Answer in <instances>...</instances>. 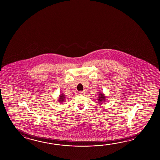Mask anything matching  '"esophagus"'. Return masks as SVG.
I'll return each mask as SVG.
<instances>
[{
    "label": "esophagus",
    "mask_w": 160,
    "mask_h": 160,
    "mask_svg": "<svg viewBox=\"0 0 160 160\" xmlns=\"http://www.w3.org/2000/svg\"><path fill=\"white\" fill-rule=\"evenodd\" d=\"M85 94V92L84 91H80L79 92V95H83Z\"/></svg>",
    "instance_id": "obj_1"
}]
</instances>
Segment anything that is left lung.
I'll use <instances>...</instances> for the list:
<instances>
[{
	"mask_svg": "<svg viewBox=\"0 0 160 160\" xmlns=\"http://www.w3.org/2000/svg\"><path fill=\"white\" fill-rule=\"evenodd\" d=\"M99 92V93L98 94V99L97 100L98 102V103H103L104 102L106 101V96L102 92Z\"/></svg>",
	"mask_w": 160,
	"mask_h": 160,
	"instance_id": "left-lung-1",
	"label": "left lung"
}]
</instances>
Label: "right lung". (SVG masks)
<instances>
[{"label":"right lung","instance_id":"add662e5","mask_svg":"<svg viewBox=\"0 0 160 160\" xmlns=\"http://www.w3.org/2000/svg\"><path fill=\"white\" fill-rule=\"evenodd\" d=\"M66 95L64 94H63V93H61V94H59V96L58 97V99H57V101L59 102V103H62V102H63V101L65 100V98H66V97H65Z\"/></svg>","mask_w":160,"mask_h":160}]
</instances>
